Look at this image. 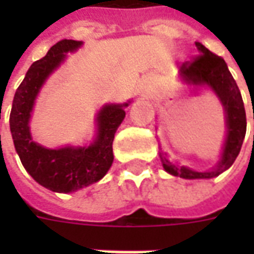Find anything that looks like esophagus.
I'll use <instances>...</instances> for the list:
<instances>
[{"label":"esophagus","mask_w":254,"mask_h":254,"mask_svg":"<svg viewBox=\"0 0 254 254\" xmlns=\"http://www.w3.org/2000/svg\"><path fill=\"white\" fill-rule=\"evenodd\" d=\"M148 89H145V88H143L141 89V96H144V98H147V96H148Z\"/></svg>","instance_id":"34e87169"}]
</instances>
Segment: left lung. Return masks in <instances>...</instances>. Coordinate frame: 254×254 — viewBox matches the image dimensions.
<instances>
[{"label": "left lung", "mask_w": 254, "mask_h": 254, "mask_svg": "<svg viewBox=\"0 0 254 254\" xmlns=\"http://www.w3.org/2000/svg\"><path fill=\"white\" fill-rule=\"evenodd\" d=\"M197 50L200 54L191 61H187L180 66L178 74L182 81L190 85H207L216 94L223 106L226 114L227 134L223 144V152L220 159L211 171H196L185 166H180L169 160L166 154L159 152L162 165L169 174L181 177L185 180H200V178H213L222 174L234 163L240 154L246 133V114L244 100L241 96L240 88L231 76L227 64L222 57L213 54L201 43L196 42ZM254 120V114H253Z\"/></svg>", "instance_id": "obj_1"}]
</instances>
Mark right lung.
<instances>
[{
  "label": "right lung",
  "mask_w": 254,
  "mask_h": 254,
  "mask_svg": "<svg viewBox=\"0 0 254 254\" xmlns=\"http://www.w3.org/2000/svg\"><path fill=\"white\" fill-rule=\"evenodd\" d=\"M83 42L63 39L41 60L31 65L24 80L16 89L10 111V133L14 148L24 169L42 187L58 193H70L98 182L113 165V140L125 118L124 105L103 106L96 117V138L88 147H64L50 149L32 140L30 118L36 95L46 78Z\"/></svg>",
  "instance_id": "obj_1"
}]
</instances>
